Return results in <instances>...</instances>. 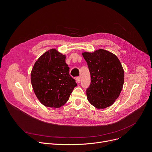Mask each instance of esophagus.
I'll use <instances>...</instances> for the list:
<instances>
[{"label": "esophagus", "mask_w": 152, "mask_h": 152, "mask_svg": "<svg viewBox=\"0 0 152 152\" xmlns=\"http://www.w3.org/2000/svg\"><path fill=\"white\" fill-rule=\"evenodd\" d=\"M76 82H77V83H80V81H81V79H80V78H79V77H76Z\"/></svg>", "instance_id": "obj_1"}]
</instances>
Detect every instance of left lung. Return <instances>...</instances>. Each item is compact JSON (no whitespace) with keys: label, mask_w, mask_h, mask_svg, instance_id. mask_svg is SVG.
I'll list each match as a JSON object with an SVG mask.
<instances>
[{"label":"left lung","mask_w":152,"mask_h":152,"mask_svg":"<svg viewBox=\"0 0 152 152\" xmlns=\"http://www.w3.org/2000/svg\"><path fill=\"white\" fill-rule=\"evenodd\" d=\"M91 83L86 90L88 102L97 109L111 106L118 97L124 80V70L116 55L104 49L83 52Z\"/></svg>","instance_id":"1"}]
</instances>
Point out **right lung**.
Here are the masks:
<instances>
[{
    "mask_svg": "<svg viewBox=\"0 0 152 152\" xmlns=\"http://www.w3.org/2000/svg\"><path fill=\"white\" fill-rule=\"evenodd\" d=\"M66 58L52 49L43 53L34 65L31 73L32 88L37 99L45 106L61 107L77 86L69 75Z\"/></svg>",
    "mask_w": 152,
    "mask_h": 152,
    "instance_id": "obj_1",
    "label": "right lung"
}]
</instances>
